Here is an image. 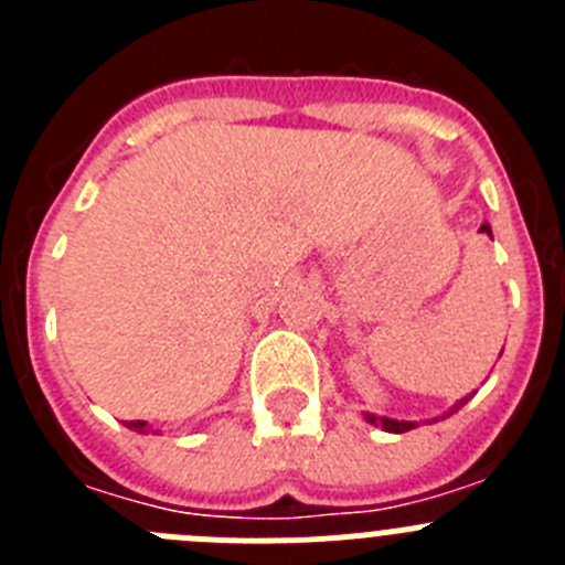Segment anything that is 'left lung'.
Returning a JSON list of instances; mask_svg holds the SVG:
<instances>
[{
    "instance_id": "1",
    "label": "left lung",
    "mask_w": 565,
    "mask_h": 565,
    "mask_svg": "<svg viewBox=\"0 0 565 565\" xmlns=\"http://www.w3.org/2000/svg\"><path fill=\"white\" fill-rule=\"evenodd\" d=\"M481 232L492 237V228H489V223H483ZM467 402H469V396L461 398V402L452 404L450 413H447V416H452V413H456V411H461V407H463V404H467ZM364 418H367V424H376V427H382V430H387V433H407V430H413V427H416V422H398V418L373 416V413H364Z\"/></svg>"
}]
</instances>
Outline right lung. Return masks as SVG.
<instances>
[{"label": "right lung", "instance_id": "obj_1", "mask_svg": "<svg viewBox=\"0 0 565 565\" xmlns=\"http://www.w3.org/2000/svg\"><path fill=\"white\" fill-rule=\"evenodd\" d=\"M127 427H129V430H135V433H147L149 430L147 422H129Z\"/></svg>", "mask_w": 565, "mask_h": 565}]
</instances>
